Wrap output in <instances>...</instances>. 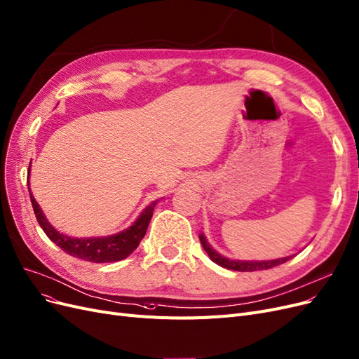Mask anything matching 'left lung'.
Instances as JSON below:
<instances>
[{
	"label": "left lung",
	"mask_w": 359,
	"mask_h": 359,
	"mask_svg": "<svg viewBox=\"0 0 359 359\" xmlns=\"http://www.w3.org/2000/svg\"><path fill=\"white\" fill-rule=\"evenodd\" d=\"M201 243L203 246V250L208 252L209 258L212 259L214 263H217L218 266L229 269V270H236V271H255V270H266V269H271L276 267L282 263L288 262L294 255L290 257H283V258H276V259H264V262H241V259H230L222 257L221 254H218L215 250H212V246L208 243L206 238L203 236V233L199 234Z\"/></svg>",
	"instance_id": "left-lung-1"
}]
</instances>
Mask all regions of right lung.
<instances>
[{
	"label": "right lung",
	"instance_id": "obj_1",
	"mask_svg": "<svg viewBox=\"0 0 359 359\" xmlns=\"http://www.w3.org/2000/svg\"><path fill=\"white\" fill-rule=\"evenodd\" d=\"M29 168H31V163H29ZM29 170H28V184H29ZM29 196H31V202H32L36 221H39L40 227L47 234V238L53 243H56L62 251H65L72 257L84 259V262H90V263H113L129 257L135 250L138 248L140 242L145 236L147 227L150 224L154 206L157 203V201H154L153 203L148 205L129 229L123 230L117 234H111V236H104V238H71V236H67V234L59 233L50 222L47 221V218L41 211V208L34 199L31 190H29Z\"/></svg>",
	"mask_w": 359,
	"mask_h": 359
}]
</instances>
